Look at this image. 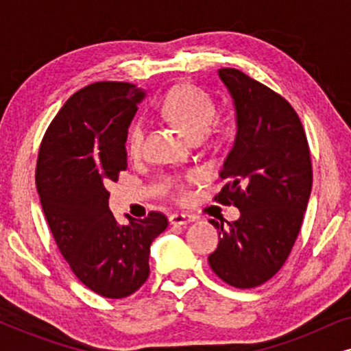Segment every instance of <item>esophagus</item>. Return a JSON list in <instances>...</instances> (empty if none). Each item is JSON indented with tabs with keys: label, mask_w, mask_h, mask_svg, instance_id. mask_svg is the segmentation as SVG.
<instances>
[{
	"label": "esophagus",
	"mask_w": 351,
	"mask_h": 351,
	"mask_svg": "<svg viewBox=\"0 0 351 351\" xmlns=\"http://www.w3.org/2000/svg\"><path fill=\"white\" fill-rule=\"evenodd\" d=\"M190 222H195V215L182 214V213H176V214L169 215V223L171 225H186Z\"/></svg>",
	"instance_id": "1"
}]
</instances>
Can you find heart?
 I'll list each match as a JSON object with an SVG mask.
<instances>
[{
	"instance_id": "b5f03b06",
	"label": "heart",
	"mask_w": 351,
	"mask_h": 351,
	"mask_svg": "<svg viewBox=\"0 0 351 351\" xmlns=\"http://www.w3.org/2000/svg\"><path fill=\"white\" fill-rule=\"evenodd\" d=\"M156 108L162 118L176 124L193 141H198L208 132L210 124L214 123L215 114H217L214 99L199 88L189 84L172 88L160 100ZM143 138H145V123L142 119H136L129 126L126 134V150L129 155H141ZM167 185L179 196H185V185L179 177H171L167 180Z\"/></svg>"
}]
</instances>
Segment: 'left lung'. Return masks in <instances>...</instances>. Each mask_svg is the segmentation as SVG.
<instances>
[{
  "label": "left lung",
  "mask_w": 351,
  "mask_h": 351,
  "mask_svg": "<svg viewBox=\"0 0 351 351\" xmlns=\"http://www.w3.org/2000/svg\"><path fill=\"white\" fill-rule=\"evenodd\" d=\"M237 110V137L220 171L215 201L239 209L234 222L210 223L219 246L209 265L238 289L263 285L289 257L311 193V158L295 110L237 69H220Z\"/></svg>",
  "instance_id": "left-lung-1"
}]
</instances>
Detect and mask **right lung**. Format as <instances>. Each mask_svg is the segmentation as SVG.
<instances>
[{
    "label": "right lung",
    "mask_w": 351,
    "mask_h": 351,
    "mask_svg": "<svg viewBox=\"0 0 351 351\" xmlns=\"http://www.w3.org/2000/svg\"><path fill=\"white\" fill-rule=\"evenodd\" d=\"M145 93L100 81L66 100L43 137L36 189L57 247L86 287L107 299L136 292L150 275V244L165 214L119 225L108 209L110 182L128 167L126 134Z\"/></svg>",
    "instance_id": "1"
}]
</instances>
